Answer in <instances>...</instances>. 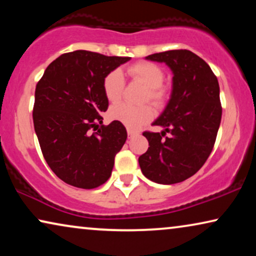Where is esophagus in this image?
I'll use <instances>...</instances> for the list:
<instances>
[{
  "label": "esophagus",
  "instance_id": "esophagus-1",
  "mask_svg": "<svg viewBox=\"0 0 256 256\" xmlns=\"http://www.w3.org/2000/svg\"><path fill=\"white\" fill-rule=\"evenodd\" d=\"M128 138H135L136 135H138V132H134V130H132V129H128Z\"/></svg>",
  "mask_w": 256,
  "mask_h": 256
}]
</instances>
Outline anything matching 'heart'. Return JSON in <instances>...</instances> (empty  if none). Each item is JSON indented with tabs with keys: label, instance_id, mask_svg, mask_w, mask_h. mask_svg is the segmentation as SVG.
Wrapping results in <instances>:
<instances>
[{
	"label": "heart",
	"instance_id": "1",
	"mask_svg": "<svg viewBox=\"0 0 256 256\" xmlns=\"http://www.w3.org/2000/svg\"><path fill=\"white\" fill-rule=\"evenodd\" d=\"M128 74L146 87V100H152L155 104H162L166 100V90L162 87L164 72L160 66L149 62H138L129 66ZM104 93L110 102L121 99L124 87V79L120 70H114L104 79ZM108 115L113 121L124 124L129 129H138L154 118L150 106L135 107L128 104H116L110 107Z\"/></svg>",
	"mask_w": 256,
	"mask_h": 256
}]
</instances>
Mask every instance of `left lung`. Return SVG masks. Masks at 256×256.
<instances>
[{
	"instance_id": "obj_1",
	"label": "left lung",
	"mask_w": 256,
	"mask_h": 256,
	"mask_svg": "<svg viewBox=\"0 0 256 256\" xmlns=\"http://www.w3.org/2000/svg\"><path fill=\"white\" fill-rule=\"evenodd\" d=\"M172 72V90L162 114L152 122L160 132H143L149 142L138 157L142 174L158 184L180 183L194 176L208 160L222 121L218 79L200 57L188 50L150 54ZM166 132L169 138H164Z\"/></svg>"
}]
</instances>
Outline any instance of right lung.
<instances>
[{"instance_id": "right-lung-1", "label": "right lung", "mask_w": 256, "mask_h": 256, "mask_svg": "<svg viewBox=\"0 0 256 256\" xmlns=\"http://www.w3.org/2000/svg\"><path fill=\"white\" fill-rule=\"evenodd\" d=\"M129 60L76 50L59 56L38 82L34 132L48 166L65 183L94 188L110 177L127 130L118 121L102 124L96 132L90 129L102 124L100 114L108 108L104 76Z\"/></svg>"}]
</instances>
